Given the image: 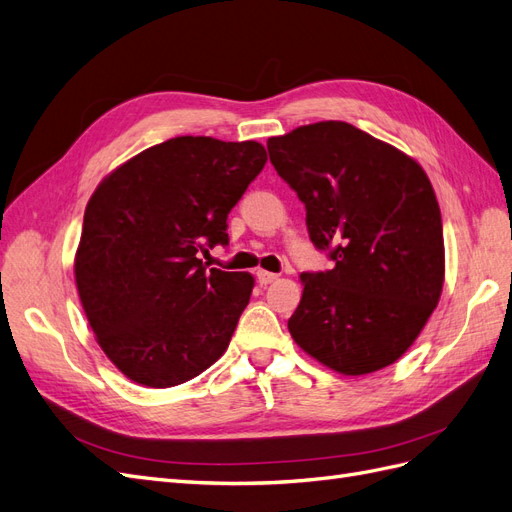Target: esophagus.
<instances>
[{
    "label": "esophagus",
    "mask_w": 512,
    "mask_h": 512,
    "mask_svg": "<svg viewBox=\"0 0 512 512\" xmlns=\"http://www.w3.org/2000/svg\"><path fill=\"white\" fill-rule=\"evenodd\" d=\"M256 277H258V282L262 284V286H267V284H273L275 280H277V273H271V271H258L256 273Z\"/></svg>",
    "instance_id": "esophagus-1"
}]
</instances>
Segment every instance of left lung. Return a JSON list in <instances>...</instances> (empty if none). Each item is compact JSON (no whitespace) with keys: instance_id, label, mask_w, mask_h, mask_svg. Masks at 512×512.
<instances>
[{"instance_id":"obj_1","label":"left lung","mask_w":512,"mask_h":512,"mask_svg":"<svg viewBox=\"0 0 512 512\" xmlns=\"http://www.w3.org/2000/svg\"><path fill=\"white\" fill-rule=\"evenodd\" d=\"M267 149L305 205L309 239L335 262L301 273L292 339L346 376L395 363L444 284L442 215L425 170L346 121L309 123Z\"/></svg>"}]
</instances>
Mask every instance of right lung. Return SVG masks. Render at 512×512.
I'll return each mask as SVG.
<instances>
[{
    "mask_svg": "<svg viewBox=\"0 0 512 512\" xmlns=\"http://www.w3.org/2000/svg\"><path fill=\"white\" fill-rule=\"evenodd\" d=\"M267 162L260 143L177 136L113 170L89 198L74 275L98 344L123 376L168 389L220 359L254 277L207 269L228 213Z\"/></svg>",
    "mask_w": 512,
    "mask_h": 512,
    "instance_id": "right-lung-1",
    "label": "right lung"
}]
</instances>
